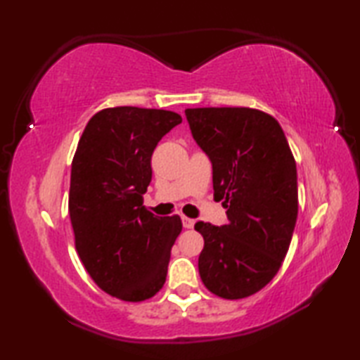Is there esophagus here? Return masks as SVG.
<instances>
[{"label":"esophagus","instance_id":"obj_1","mask_svg":"<svg viewBox=\"0 0 360 360\" xmlns=\"http://www.w3.org/2000/svg\"><path fill=\"white\" fill-rule=\"evenodd\" d=\"M193 224H195L193 219L182 216V225H184V229H193Z\"/></svg>","mask_w":360,"mask_h":360}]
</instances>
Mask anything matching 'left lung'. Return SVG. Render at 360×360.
Wrapping results in <instances>:
<instances>
[{
  "label": "left lung",
  "instance_id": "1",
  "mask_svg": "<svg viewBox=\"0 0 360 360\" xmlns=\"http://www.w3.org/2000/svg\"><path fill=\"white\" fill-rule=\"evenodd\" d=\"M192 136L212 163L214 198L229 222H197L198 271L227 300L255 294L281 268L298 212L297 167L281 125L252 108H188Z\"/></svg>",
  "mask_w": 360,
  "mask_h": 360
}]
</instances>
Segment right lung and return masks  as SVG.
I'll list each match as a JSON object with an SVG mask.
<instances>
[{
  "mask_svg": "<svg viewBox=\"0 0 360 360\" xmlns=\"http://www.w3.org/2000/svg\"><path fill=\"white\" fill-rule=\"evenodd\" d=\"M181 122L165 109L106 108L77 143L68 200L75 246L95 284L120 300H148L165 284L182 222L152 214L143 193L152 152Z\"/></svg>",
  "mask_w": 360,
  "mask_h": 360,
  "instance_id": "right-lung-1",
  "label": "right lung"
}]
</instances>
